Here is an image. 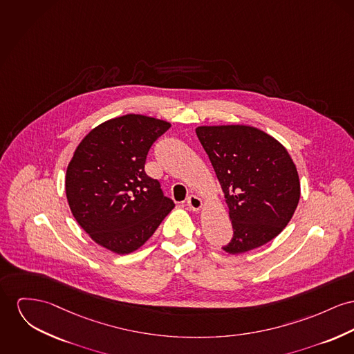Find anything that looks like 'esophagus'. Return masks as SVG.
<instances>
[{
  "label": "esophagus",
  "mask_w": 354,
  "mask_h": 354,
  "mask_svg": "<svg viewBox=\"0 0 354 354\" xmlns=\"http://www.w3.org/2000/svg\"><path fill=\"white\" fill-rule=\"evenodd\" d=\"M187 204H188L190 211H194V212L200 211V209H201V207H203V201H201V198H198V197H197V196H194V194L189 196L188 200H187Z\"/></svg>",
  "instance_id": "34e87169"
}]
</instances>
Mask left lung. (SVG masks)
Instances as JSON below:
<instances>
[{
	"instance_id": "obj_1",
	"label": "left lung",
	"mask_w": 354,
	"mask_h": 354,
	"mask_svg": "<svg viewBox=\"0 0 354 354\" xmlns=\"http://www.w3.org/2000/svg\"><path fill=\"white\" fill-rule=\"evenodd\" d=\"M220 181L234 236L223 250L243 254L279 235L297 209L301 185L282 145L250 126L196 130Z\"/></svg>"
}]
</instances>
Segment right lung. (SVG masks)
<instances>
[{
  "instance_id": "1",
  "label": "right lung",
  "mask_w": 354,
  "mask_h": 354,
  "mask_svg": "<svg viewBox=\"0 0 354 354\" xmlns=\"http://www.w3.org/2000/svg\"><path fill=\"white\" fill-rule=\"evenodd\" d=\"M170 124L129 114L107 120L80 142L67 167L72 214L97 244L129 254L174 208L158 180L145 171L147 153Z\"/></svg>"
}]
</instances>
